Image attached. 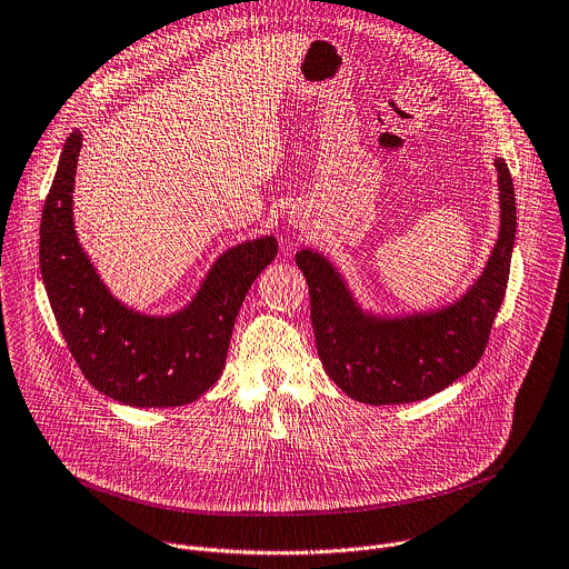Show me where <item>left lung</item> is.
I'll return each instance as SVG.
<instances>
[{"mask_svg":"<svg viewBox=\"0 0 569 569\" xmlns=\"http://www.w3.org/2000/svg\"><path fill=\"white\" fill-rule=\"evenodd\" d=\"M499 172L501 228L477 283L452 306L408 317L361 310L335 266L315 250L297 252L310 290V317L328 377L355 401L395 406L428 399L463 375L486 352L503 303L517 234L515 183L506 159Z\"/></svg>","mask_w":569,"mask_h":569,"instance_id":"8db88e82","label":"left lung"}]
</instances>
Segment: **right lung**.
Listing matches in <instances>:
<instances>
[{"label":"right lung","mask_w":569,"mask_h":569,"mask_svg":"<svg viewBox=\"0 0 569 569\" xmlns=\"http://www.w3.org/2000/svg\"><path fill=\"white\" fill-rule=\"evenodd\" d=\"M81 132L63 143L41 212L39 266L57 326L81 375L101 395L134 408H174L217 383L239 308L261 270L277 257V239L259 237L226 250L197 297L179 312L148 317L119 303L72 223V188Z\"/></svg>","instance_id":"obj_1"}]
</instances>
